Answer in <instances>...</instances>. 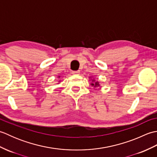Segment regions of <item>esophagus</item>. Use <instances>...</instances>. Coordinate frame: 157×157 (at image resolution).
<instances>
[{"mask_svg":"<svg viewBox=\"0 0 157 157\" xmlns=\"http://www.w3.org/2000/svg\"><path fill=\"white\" fill-rule=\"evenodd\" d=\"M79 73H80V71H79V70H78V71H72V73H73V75L79 74Z\"/></svg>","mask_w":157,"mask_h":157,"instance_id":"1","label":"esophagus"}]
</instances>
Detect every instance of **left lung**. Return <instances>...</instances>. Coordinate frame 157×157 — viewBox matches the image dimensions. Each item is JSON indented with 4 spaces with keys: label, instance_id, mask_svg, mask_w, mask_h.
Instances as JSON below:
<instances>
[{
    "label": "left lung",
    "instance_id": "obj_1",
    "mask_svg": "<svg viewBox=\"0 0 157 157\" xmlns=\"http://www.w3.org/2000/svg\"><path fill=\"white\" fill-rule=\"evenodd\" d=\"M92 86H98V82H96L95 84H92Z\"/></svg>",
    "mask_w": 157,
    "mask_h": 157
}]
</instances>
